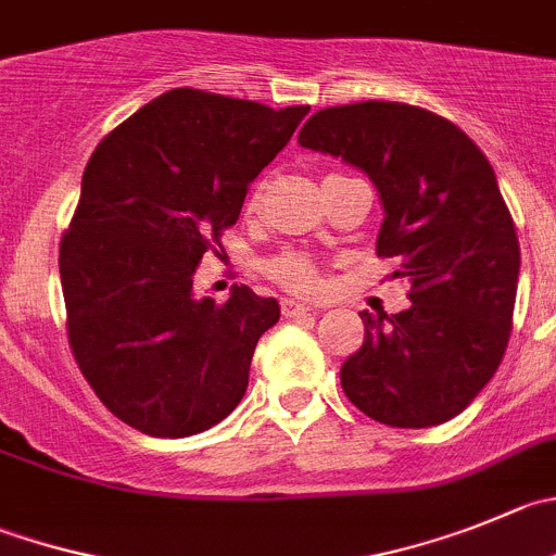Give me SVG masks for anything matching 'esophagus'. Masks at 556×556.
Masks as SVG:
<instances>
[{
    "label": "esophagus",
    "instance_id": "34e87169",
    "mask_svg": "<svg viewBox=\"0 0 556 556\" xmlns=\"http://www.w3.org/2000/svg\"><path fill=\"white\" fill-rule=\"evenodd\" d=\"M281 311H283V316L294 319V316H305V314H308V311H314V308H311L308 303H300V300L283 298L281 300Z\"/></svg>",
    "mask_w": 556,
    "mask_h": 556
}]
</instances>
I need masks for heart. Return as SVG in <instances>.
Segmentation results:
<instances>
[{"label": "heart", "instance_id": "heart-1", "mask_svg": "<svg viewBox=\"0 0 556 556\" xmlns=\"http://www.w3.org/2000/svg\"><path fill=\"white\" fill-rule=\"evenodd\" d=\"M273 275L283 287L298 289V292H311L316 287L314 264L305 262L303 256H281L273 264Z\"/></svg>", "mask_w": 556, "mask_h": 556}]
</instances>
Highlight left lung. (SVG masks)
Masks as SVG:
<instances>
[{
	"mask_svg": "<svg viewBox=\"0 0 556 556\" xmlns=\"http://www.w3.org/2000/svg\"><path fill=\"white\" fill-rule=\"evenodd\" d=\"M298 141L371 179L377 253L412 283L401 314L361 311L366 341L341 366L343 393L384 426L451 420L500 368L519 287V237L489 157L442 116L388 100L316 111Z\"/></svg>",
	"mask_w": 556,
	"mask_h": 556,
	"instance_id": "1",
	"label": "left lung"
}]
</instances>
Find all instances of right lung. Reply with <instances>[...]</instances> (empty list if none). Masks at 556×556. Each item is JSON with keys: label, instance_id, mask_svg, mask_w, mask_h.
<instances>
[{"label": "right lung", "instance_id": "add662e5", "mask_svg": "<svg viewBox=\"0 0 556 556\" xmlns=\"http://www.w3.org/2000/svg\"><path fill=\"white\" fill-rule=\"evenodd\" d=\"M308 111L172 89L89 157L60 248L67 336L98 399L141 433L207 431L245 395L278 300L235 287L220 305L193 275Z\"/></svg>", "mask_w": 556, "mask_h": 556}]
</instances>
